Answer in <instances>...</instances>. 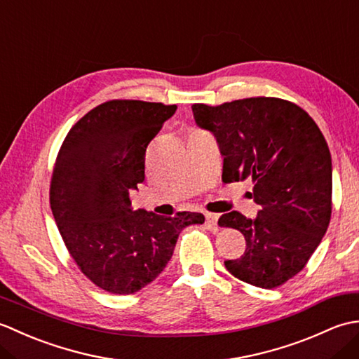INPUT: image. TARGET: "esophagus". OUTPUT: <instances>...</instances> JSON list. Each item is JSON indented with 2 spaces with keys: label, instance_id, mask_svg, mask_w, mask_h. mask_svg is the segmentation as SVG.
Wrapping results in <instances>:
<instances>
[{
  "label": "esophagus",
  "instance_id": "34e87169",
  "mask_svg": "<svg viewBox=\"0 0 359 359\" xmlns=\"http://www.w3.org/2000/svg\"><path fill=\"white\" fill-rule=\"evenodd\" d=\"M205 219H207V225H208V226L216 228L219 215H215V212H207V215H205Z\"/></svg>",
  "mask_w": 359,
  "mask_h": 359
}]
</instances>
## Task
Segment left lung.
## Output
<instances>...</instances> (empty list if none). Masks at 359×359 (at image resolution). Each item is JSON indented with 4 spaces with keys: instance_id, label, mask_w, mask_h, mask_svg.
<instances>
[{
    "instance_id": "left-lung-1",
    "label": "left lung",
    "mask_w": 359,
    "mask_h": 359,
    "mask_svg": "<svg viewBox=\"0 0 359 359\" xmlns=\"http://www.w3.org/2000/svg\"><path fill=\"white\" fill-rule=\"evenodd\" d=\"M196 123L212 133L224 156L226 184L250 180L261 205L256 219L230 211L220 226L239 230L245 253L225 261L234 278L276 288L299 273L332 216V157L315 120L276 97L191 106Z\"/></svg>"
}]
</instances>
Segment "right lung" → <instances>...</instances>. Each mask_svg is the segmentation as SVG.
I'll return each instance as SVG.
<instances>
[{
    "instance_id": "obj_1",
    "label": "right lung",
    "mask_w": 359,
    "mask_h": 359,
    "mask_svg": "<svg viewBox=\"0 0 359 359\" xmlns=\"http://www.w3.org/2000/svg\"><path fill=\"white\" fill-rule=\"evenodd\" d=\"M175 104L109 100L75 123L58 151L50 208L69 255L85 276L114 294L154 280L180 231L201 212L158 216L131 208L129 191L144 180V152Z\"/></svg>"
}]
</instances>
